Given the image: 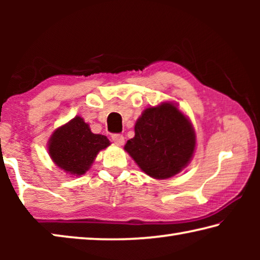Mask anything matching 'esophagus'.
<instances>
[{
    "instance_id": "obj_1",
    "label": "esophagus",
    "mask_w": 260,
    "mask_h": 260,
    "mask_svg": "<svg viewBox=\"0 0 260 260\" xmlns=\"http://www.w3.org/2000/svg\"><path fill=\"white\" fill-rule=\"evenodd\" d=\"M112 141L114 142V144H117V146H122V144L125 143L124 136L120 135V134H113L112 135Z\"/></svg>"
}]
</instances>
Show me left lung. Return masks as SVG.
<instances>
[{
	"instance_id": "8db88e82",
	"label": "left lung",
	"mask_w": 260,
	"mask_h": 260,
	"mask_svg": "<svg viewBox=\"0 0 260 260\" xmlns=\"http://www.w3.org/2000/svg\"><path fill=\"white\" fill-rule=\"evenodd\" d=\"M135 136L125 150L144 173L169 179L192 158L196 135L191 122L173 103L147 108L135 124Z\"/></svg>"
}]
</instances>
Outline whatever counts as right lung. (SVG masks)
<instances>
[{
	"mask_svg": "<svg viewBox=\"0 0 260 260\" xmlns=\"http://www.w3.org/2000/svg\"><path fill=\"white\" fill-rule=\"evenodd\" d=\"M110 146L107 136L94 134L81 117H74L51 135L48 150L55 164L73 175L85 174L98 153Z\"/></svg>",
	"mask_w": 260,
	"mask_h": 260,
	"instance_id": "1",
	"label": "right lung"
}]
</instances>
